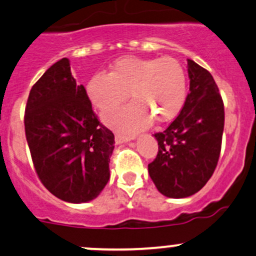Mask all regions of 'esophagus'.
Instances as JSON below:
<instances>
[{"instance_id":"34e87169","label":"esophagus","mask_w":256,"mask_h":256,"mask_svg":"<svg viewBox=\"0 0 256 256\" xmlns=\"http://www.w3.org/2000/svg\"><path fill=\"white\" fill-rule=\"evenodd\" d=\"M131 140H134V137H128V136H125V134H115V142H116L118 144H122V143L128 142V141H131Z\"/></svg>"}]
</instances>
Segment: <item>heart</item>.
Masks as SVG:
<instances>
[{
	"mask_svg": "<svg viewBox=\"0 0 256 256\" xmlns=\"http://www.w3.org/2000/svg\"><path fill=\"white\" fill-rule=\"evenodd\" d=\"M87 96L100 110H108L125 102L130 104L103 114L106 125L122 132H136L152 119L169 122L180 114L187 96L184 66L172 57H124L115 60L109 74L94 75L86 86Z\"/></svg>",
	"mask_w": 256,
	"mask_h": 256,
	"instance_id": "obj_1",
	"label": "heart"
}]
</instances>
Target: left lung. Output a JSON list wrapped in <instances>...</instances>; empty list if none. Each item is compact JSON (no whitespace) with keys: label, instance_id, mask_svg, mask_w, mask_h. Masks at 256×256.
<instances>
[{"label":"left lung","instance_id":"8db88e82","mask_svg":"<svg viewBox=\"0 0 256 256\" xmlns=\"http://www.w3.org/2000/svg\"><path fill=\"white\" fill-rule=\"evenodd\" d=\"M190 94L181 113L162 132L156 158L148 164L162 194L186 198L200 190L214 174L222 141L224 112L214 78L188 60Z\"/></svg>","mask_w":256,"mask_h":256}]
</instances>
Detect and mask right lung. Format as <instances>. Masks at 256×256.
Wrapping results in <instances>:
<instances>
[{"instance_id": "obj_1", "label": "right lung", "mask_w": 256, "mask_h": 256, "mask_svg": "<svg viewBox=\"0 0 256 256\" xmlns=\"http://www.w3.org/2000/svg\"><path fill=\"white\" fill-rule=\"evenodd\" d=\"M24 125L36 174L53 196L75 204L100 196L110 176L114 134L98 122L68 58L32 86Z\"/></svg>"}]
</instances>
